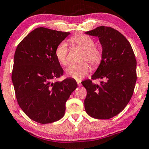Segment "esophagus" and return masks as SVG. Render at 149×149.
<instances>
[{
	"label": "esophagus",
	"instance_id": "esophagus-1",
	"mask_svg": "<svg viewBox=\"0 0 149 149\" xmlns=\"http://www.w3.org/2000/svg\"><path fill=\"white\" fill-rule=\"evenodd\" d=\"M77 84H78V86H81V81H77Z\"/></svg>",
	"mask_w": 149,
	"mask_h": 149
}]
</instances>
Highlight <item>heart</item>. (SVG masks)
<instances>
[{
	"instance_id": "b5f03b06",
	"label": "heart",
	"mask_w": 149,
	"mask_h": 149,
	"mask_svg": "<svg viewBox=\"0 0 149 149\" xmlns=\"http://www.w3.org/2000/svg\"><path fill=\"white\" fill-rule=\"evenodd\" d=\"M72 40L77 45L84 49V52L81 56V60H87L94 65H98L102 60V52L100 49L95 46V41L90 36L83 34H77L72 36ZM67 43L61 41L57 45L54 51L56 59L61 64L65 65L67 63L68 55ZM90 67L87 62H81L79 63H71L65 69L66 74L68 77L80 80L87 75L89 72Z\"/></svg>"
}]
</instances>
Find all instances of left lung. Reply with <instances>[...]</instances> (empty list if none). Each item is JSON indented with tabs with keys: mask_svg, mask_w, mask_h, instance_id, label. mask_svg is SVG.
<instances>
[{
	"mask_svg": "<svg viewBox=\"0 0 149 149\" xmlns=\"http://www.w3.org/2000/svg\"><path fill=\"white\" fill-rule=\"evenodd\" d=\"M85 33L97 36L102 47V60L92 79L106 80L100 85L91 79L81 82L87 91L86 112L93 118H112L124 110L133 94L137 80L135 54L125 36L115 29L100 26Z\"/></svg>",
	"mask_w": 149,
	"mask_h": 149,
	"instance_id": "8db88e82",
	"label": "left lung"
}]
</instances>
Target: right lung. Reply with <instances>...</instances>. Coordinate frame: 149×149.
Masks as SVG:
<instances>
[{
    "instance_id": "obj_1",
    "label": "right lung",
    "mask_w": 149,
    "mask_h": 149,
    "mask_svg": "<svg viewBox=\"0 0 149 149\" xmlns=\"http://www.w3.org/2000/svg\"><path fill=\"white\" fill-rule=\"evenodd\" d=\"M70 32L38 27L16 47L12 80L18 105L31 119L41 124L59 120L65 102L77 87L76 81L53 82L63 73L54 51Z\"/></svg>"
}]
</instances>
